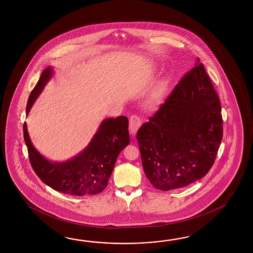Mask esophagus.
<instances>
[{
    "mask_svg": "<svg viewBox=\"0 0 253 253\" xmlns=\"http://www.w3.org/2000/svg\"><path fill=\"white\" fill-rule=\"evenodd\" d=\"M142 125V121L140 119L139 117L137 116H132L129 120V130L130 133L132 134H135L137 132V130L139 129L140 126Z\"/></svg>",
    "mask_w": 253,
    "mask_h": 253,
    "instance_id": "1",
    "label": "esophagus"
}]
</instances>
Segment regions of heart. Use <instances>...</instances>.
<instances>
[{
	"label": "heart",
	"instance_id": "obj_1",
	"mask_svg": "<svg viewBox=\"0 0 253 253\" xmlns=\"http://www.w3.org/2000/svg\"><path fill=\"white\" fill-rule=\"evenodd\" d=\"M156 101H157V97H154V98H153V100H152V102L156 103Z\"/></svg>",
	"mask_w": 253,
	"mask_h": 253
}]
</instances>
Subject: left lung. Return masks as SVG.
<instances>
[{
    "label": "left lung",
    "instance_id": "1",
    "mask_svg": "<svg viewBox=\"0 0 253 253\" xmlns=\"http://www.w3.org/2000/svg\"><path fill=\"white\" fill-rule=\"evenodd\" d=\"M219 97L200 59L174 87L136 139L145 175L162 191L204 177L222 139Z\"/></svg>",
    "mask_w": 253,
    "mask_h": 253
}]
</instances>
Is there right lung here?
Segmentation results:
<instances>
[{
	"label": "right lung",
	"instance_id": "1",
	"mask_svg": "<svg viewBox=\"0 0 253 253\" xmlns=\"http://www.w3.org/2000/svg\"><path fill=\"white\" fill-rule=\"evenodd\" d=\"M52 76V67L43 70L28 99L27 116ZM23 135L31 165L39 178L55 191L74 196L101 193L108 185L119 153L130 141L128 119L124 116L103 120L85 149L65 162L45 158L33 145L26 123L23 124Z\"/></svg>",
	"mask_w": 253,
	"mask_h": 253
}]
</instances>
